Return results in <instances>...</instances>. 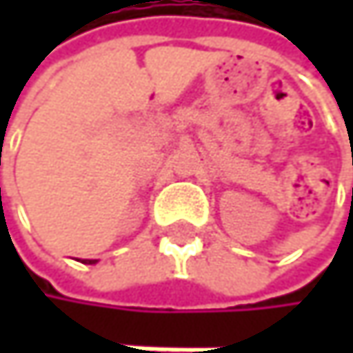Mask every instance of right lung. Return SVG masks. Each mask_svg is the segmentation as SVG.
<instances>
[{
	"mask_svg": "<svg viewBox=\"0 0 353 353\" xmlns=\"http://www.w3.org/2000/svg\"><path fill=\"white\" fill-rule=\"evenodd\" d=\"M96 261H98V259H85L83 263H96Z\"/></svg>",
	"mask_w": 353,
	"mask_h": 353,
	"instance_id": "right-lung-1",
	"label": "right lung"
}]
</instances>
